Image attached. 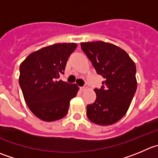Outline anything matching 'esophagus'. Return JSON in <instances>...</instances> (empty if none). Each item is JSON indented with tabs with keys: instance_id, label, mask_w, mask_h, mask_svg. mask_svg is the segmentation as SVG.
Instances as JSON below:
<instances>
[{
	"instance_id": "1",
	"label": "esophagus",
	"mask_w": 158,
	"mask_h": 158,
	"mask_svg": "<svg viewBox=\"0 0 158 158\" xmlns=\"http://www.w3.org/2000/svg\"><path fill=\"white\" fill-rule=\"evenodd\" d=\"M80 89L81 91H85V90H86V88H85V87H81Z\"/></svg>"
}]
</instances>
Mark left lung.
Returning a JSON list of instances; mask_svg holds the SVG:
<instances>
[{
	"instance_id": "left-lung-1",
	"label": "left lung",
	"mask_w": 158,
	"mask_h": 158,
	"mask_svg": "<svg viewBox=\"0 0 158 158\" xmlns=\"http://www.w3.org/2000/svg\"><path fill=\"white\" fill-rule=\"evenodd\" d=\"M81 46L104 78L101 89L94 90L95 102L87 106L88 118L97 125H112L126 115L136 92L135 63L125 50L112 43L95 41Z\"/></svg>"
}]
</instances>
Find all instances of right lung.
<instances>
[{"label":"right lung","instance_id":"add662e5","mask_svg":"<svg viewBox=\"0 0 158 158\" xmlns=\"http://www.w3.org/2000/svg\"><path fill=\"white\" fill-rule=\"evenodd\" d=\"M76 43H56L31 52L21 64L19 85L27 106L40 119L52 122L64 118L70 101L77 94L75 84L58 80Z\"/></svg>","mask_w":158,"mask_h":158}]
</instances>
